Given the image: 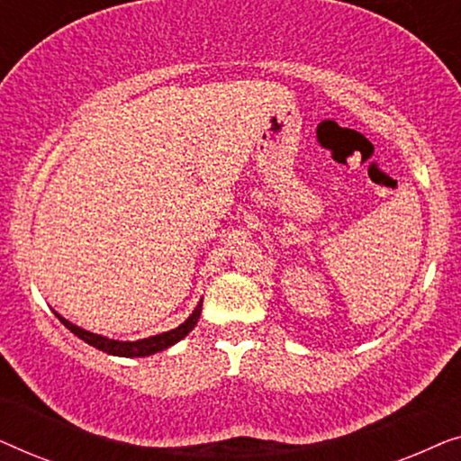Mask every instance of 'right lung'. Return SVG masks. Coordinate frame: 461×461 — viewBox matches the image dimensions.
Listing matches in <instances>:
<instances>
[{"instance_id":"1","label":"right lung","mask_w":461,"mask_h":461,"mask_svg":"<svg viewBox=\"0 0 461 461\" xmlns=\"http://www.w3.org/2000/svg\"><path fill=\"white\" fill-rule=\"evenodd\" d=\"M201 304H203V300L199 302L197 308H194L191 317H188L185 323L176 327V330H169L166 333H159V336H150V338H144V339H136V342H119V339H111V338H104V336H98V333H92V331H86L81 330V327L73 325L71 321L62 319L59 312H54L56 317L60 319V323L67 327V330H71V333L75 336L84 339L86 344L94 346V348L106 352V355H113V357H149V355H155V352H161L169 348V346H174L176 342H180L182 338L188 336L194 330V325H197V321L201 317Z\"/></svg>"}]
</instances>
